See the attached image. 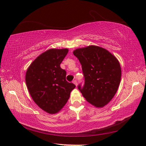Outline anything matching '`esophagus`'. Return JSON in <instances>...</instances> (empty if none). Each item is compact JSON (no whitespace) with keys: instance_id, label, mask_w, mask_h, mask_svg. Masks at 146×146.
<instances>
[{"instance_id":"34e87169","label":"esophagus","mask_w":146,"mask_h":146,"mask_svg":"<svg viewBox=\"0 0 146 146\" xmlns=\"http://www.w3.org/2000/svg\"><path fill=\"white\" fill-rule=\"evenodd\" d=\"M73 83L74 84H75L76 86H77V81H76V80H73Z\"/></svg>"}]
</instances>
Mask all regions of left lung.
Instances as JSON below:
<instances>
[{
  "label": "left lung",
  "instance_id": "8db88e82",
  "mask_svg": "<svg viewBox=\"0 0 146 146\" xmlns=\"http://www.w3.org/2000/svg\"><path fill=\"white\" fill-rule=\"evenodd\" d=\"M82 65L84 84L78 86L88 102L102 108L110 102L118 90L121 79L118 60L106 49L89 46L73 51Z\"/></svg>",
  "mask_w": 146,
  "mask_h": 146
}]
</instances>
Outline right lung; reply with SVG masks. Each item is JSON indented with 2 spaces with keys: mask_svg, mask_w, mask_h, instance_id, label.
Instances as JSON below:
<instances>
[{
  "mask_svg": "<svg viewBox=\"0 0 146 146\" xmlns=\"http://www.w3.org/2000/svg\"><path fill=\"white\" fill-rule=\"evenodd\" d=\"M68 49H50L39 55L26 74L27 88L34 102L50 114L58 113L70 98L75 85L66 80L60 64Z\"/></svg>",
  "mask_w": 146,
  "mask_h": 146,
  "instance_id": "right-lung-1",
  "label": "right lung"
}]
</instances>
